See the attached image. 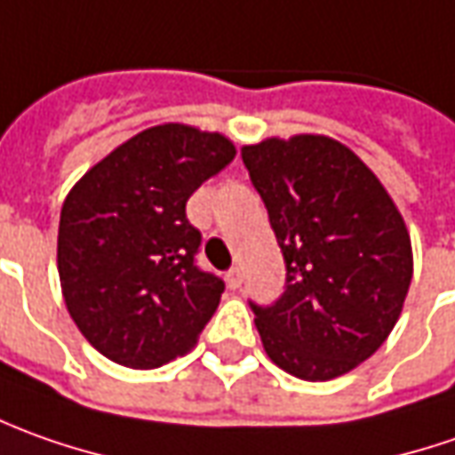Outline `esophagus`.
Wrapping results in <instances>:
<instances>
[{
  "mask_svg": "<svg viewBox=\"0 0 455 455\" xmlns=\"http://www.w3.org/2000/svg\"><path fill=\"white\" fill-rule=\"evenodd\" d=\"M227 284L231 290H239V287H242V267H231V269H228Z\"/></svg>",
  "mask_w": 455,
  "mask_h": 455,
  "instance_id": "esophagus-1",
  "label": "esophagus"
}]
</instances>
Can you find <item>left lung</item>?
Segmentation results:
<instances>
[{
  "label": "left lung",
  "instance_id": "left-lung-1",
  "mask_svg": "<svg viewBox=\"0 0 455 455\" xmlns=\"http://www.w3.org/2000/svg\"><path fill=\"white\" fill-rule=\"evenodd\" d=\"M242 161L284 257V291L249 302L261 345L302 380L368 360L400 317L413 276L411 236L383 183L324 135L243 146Z\"/></svg>",
  "mask_w": 455,
  "mask_h": 455
}]
</instances>
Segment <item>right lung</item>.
Listing matches in <instances>:
<instances>
[{
    "label": "right lung",
    "instance_id": "obj_1",
    "mask_svg": "<svg viewBox=\"0 0 455 455\" xmlns=\"http://www.w3.org/2000/svg\"><path fill=\"white\" fill-rule=\"evenodd\" d=\"M236 156L224 135L168 123L123 143L75 183L60 213L68 312L108 360L161 368L188 353L224 279L201 269L186 204Z\"/></svg>",
    "mask_w": 455,
    "mask_h": 455
}]
</instances>
